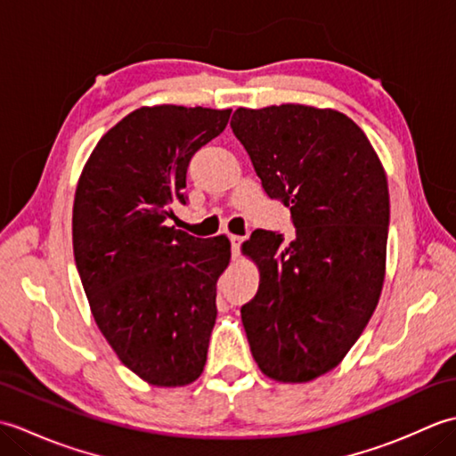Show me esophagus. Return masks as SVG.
Segmentation results:
<instances>
[{
  "label": "esophagus",
  "mask_w": 456,
  "mask_h": 456,
  "mask_svg": "<svg viewBox=\"0 0 456 456\" xmlns=\"http://www.w3.org/2000/svg\"><path fill=\"white\" fill-rule=\"evenodd\" d=\"M229 240H231V250H233V256H239V248H240V243H243V237L229 235Z\"/></svg>",
  "instance_id": "esophagus-1"
}]
</instances>
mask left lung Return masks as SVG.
<instances>
[{
  "mask_svg": "<svg viewBox=\"0 0 456 456\" xmlns=\"http://www.w3.org/2000/svg\"><path fill=\"white\" fill-rule=\"evenodd\" d=\"M231 129L296 225L289 243L263 229L243 243L260 274L240 309L250 353L276 382H312L343 361L380 299L388 178L364 131L337 110L239 108Z\"/></svg>",
  "mask_w": 456,
  "mask_h": 456,
  "instance_id": "8db88e82",
  "label": "left lung"
}]
</instances>
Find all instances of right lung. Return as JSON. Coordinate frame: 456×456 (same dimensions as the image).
<instances>
[{
  "label": "right lung",
  "instance_id": "1",
  "mask_svg": "<svg viewBox=\"0 0 456 456\" xmlns=\"http://www.w3.org/2000/svg\"><path fill=\"white\" fill-rule=\"evenodd\" d=\"M231 110L144 105L113 125L86 160L72 209V245L95 325L141 380H198L216 325L227 237L168 227L186 201L193 152L227 127Z\"/></svg>",
  "mask_w": 456,
  "mask_h": 456
}]
</instances>
